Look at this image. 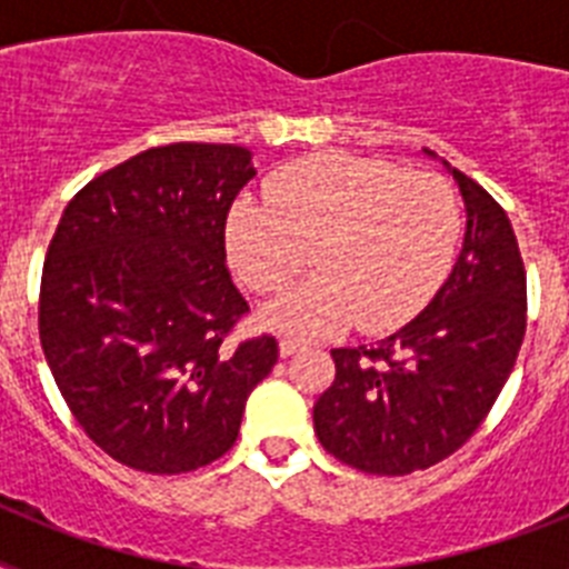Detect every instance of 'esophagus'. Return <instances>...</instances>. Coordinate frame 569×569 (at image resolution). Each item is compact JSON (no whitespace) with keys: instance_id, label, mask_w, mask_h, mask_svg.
Returning a JSON list of instances; mask_svg holds the SVG:
<instances>
[{"instance_id":"34e87169","label":"esophagus","mask_w":569,"mask_h":569,"mask_svg":"<svg viewBox=\"0 0 569 569\" xmlns=\"http://www.w3.org/2000/svg\"><path fill=\"white\" fill-rule=\"evenodd\" d=\"M299 350H305V345H301V341H296V339H281L279 341V356H281V359H288V356L299 353Z\"/></svg>"}]
</instances>
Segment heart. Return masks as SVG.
<instances>
[{
    "instance_id": "b5f03b06",
    "label": "heart",
    "mask_w": 569,
    "mask_h": 569,
    "mask_svg": "<svg viewBox=\"0 0 569 569\" xmlns=\"http://www.w3.org/2000/svg\"><path fill=\"white\" fill-rule=\"evenodd\" d=\"M461 210L436 173L390 159L316 153L281 168L264 184V204L241 202L228 222V256L239 279L261 296L305 273L268 325L288 333H387L433 299L456 259Z\"/></svg>"
}]
</instances>
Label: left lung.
Wrapping results in <instances>:
<instances>
[{"label": "left lung", "mask_w": 569, "mask_h": 569, "mask_svg": "<svg viewBox=\"0 0 569 569\" xmlns=\"http://www.w3.org/2000/svg\"><path fill=\"white\" fill-rule=\"evenodd\" d=\"M465 248L433 301L376 345L336 347L333 385L313 407L330 456L373 476H407L453 456L481 427L527 330L519 241L479 182L453 168Z\"/></svg>", "instance_id": "8db88e82"}]
</instances>
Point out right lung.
<instances>
[{"label": "right lung", "instance_id": "1", "mask_svg": "<svg viewBox=\"0 0 569 569\" xmlns=\"http://www.w3.org/2000/svg\"><path fill=\"white\" fill-rule=\"evenodd\" d=\"M256 176L239 144L150 148L64 208L39 288V341L88 439L119 465L176 476L222 459L276 336L233 341L250 313L224 224Z\"/></svg>", "mask_w": 569, "mask_h": 569}]
</instances>
